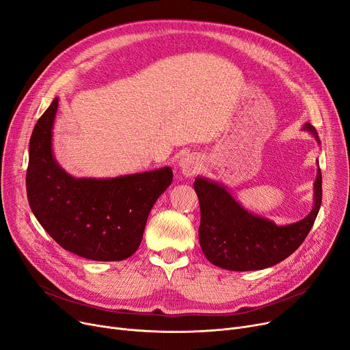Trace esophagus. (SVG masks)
<instances>
[{"label": "esophagus", "mask_w": 350, "mask_h": 350, "mask_svg": "<svg viewBox=\"0 0 350 350\" xmlns=\"http://www.w3.org/2000/svg\"><path fill=\"white\" fill-rule=\"evenodd\" d=\"M180 172L186 177L194 176L200 169V159L194 154H186L185 157L180 159Z\"/></svg>", "instance_id": "1"}]
</instances>
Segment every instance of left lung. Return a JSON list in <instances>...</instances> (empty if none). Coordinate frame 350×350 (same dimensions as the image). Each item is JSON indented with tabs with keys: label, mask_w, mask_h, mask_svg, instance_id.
I'll return each mask as SVG.
<instances>
[{
	"label": "left lung",
	"mask_w": 350,
	"mask_h": 350,
	"mask_svg": "<svg viewBox=\"0 0 350 350\" xmlns=\"http://www.w3.org/2000/svg\"><path fill=\"white\" fill-rule=\"evenodd\" d=\"M302 129L319 143L314 126L305 123ZM194 190L201 213L198 240L206 258L228 271H258L284 261L304 243L321 208L322 173L318 169L310 213L288 226L248 213L224 186L208 178L197 177Z\"/></svg>",
	"instance_id": "obj_1"
}]
</instances>
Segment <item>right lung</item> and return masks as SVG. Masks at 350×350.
<instances>
[{
    "mask_svg": "<svg viewBox=\"0 0 350 350\" xmlns=\"http://www.w3.org/2000/svg\"><path fill=\"white\" fill-rule=\"evenodd\" d=\"M55 98L36 122L29 140L28 203L44 230L62 248L92 261H122L139 248L147 217L165 191L173 172L115 178H75L52 154Z\"/></svg>",
    "mask_w": 350,
    "mask_h": 350,
    "instance_id": "add662e5",
    "label": "right lung"
}]
</instances>
